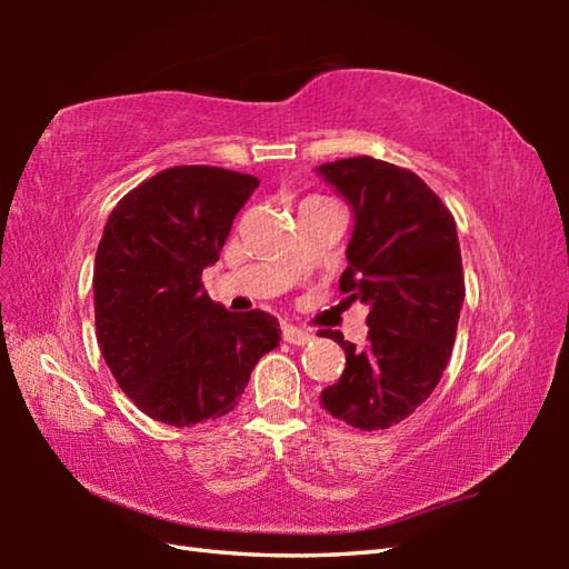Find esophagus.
<instances>
[{"instance_id": "34e87169", "label": "esophagus", "mask_w": 569, "mask_h": 569, "mask_svg": "<svg viewBox=\"0 0 569 569\" xmlns=\"http://www.w3.org/2000/svg\"><path fill=\"white\" fill-rule=\"evenodd\" d=\"M283 340L291 342V345H306V342L312 340V335L308 330L293 328V325H283Z\"/></svg>"}]
</instances>
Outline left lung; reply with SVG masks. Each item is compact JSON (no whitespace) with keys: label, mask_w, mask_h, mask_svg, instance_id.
I'll return each instance as SVG.
<instances>
[{"label":"left lung","mask_w":569,"mask_h":569,"mask_svg":"<svg viewBox=\"0 0 569 569\" xmlns=\"http://www.w3.org/2000/svg\"><path fill=\"white\" fill-rule=\"evenodd\" d=\"M318 173L355 210L340 291L371 308L365 349L322 332L347 361L320 406L352 428L386 430L435 391L452 355L465 300L455 217L426 180L389 161L355 156Z\"/></svg>","instance_id":"obj_1"}]
</instances>
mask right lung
<instances>
[{
  "label": "right lung",
  "mask_w": 569,
  "mask_h": 569,
  "mask_svg": "<svg viewBox=\"0 0 569 569\" xmlns=\"http://www.w3.org/2000/svg\"><path fill=\"white\" fill-rule=\"evenodd\" d=\"M257 186L227 168L173 166L107 217L92 273L98 342L119 389L166 426L234 410L251 369L281 340L269 312H229L200 281Z\"/></svg>",
  "instance_id": "right-lung-1"
}]
</instances>
